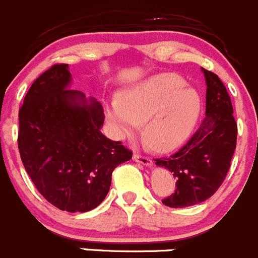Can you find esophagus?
I'll use <instances>...</instances> for the list:
<instances>
[{
	"label": "esophagus",
	"mask_w": 258,
	"mask_h": 258,
	"mask_svg": "<svg viewBox=\"0 0 258 258\" xmlns=\"http://www.w3.org/2000/svg\"><path fill=\"white\" fill-rule=\"evenodd\" d=\"M133 158H134L135 162L142 163L143 165H152V160H150L148 157H145V155L140 154V153H134Z\"/></svg>",
	"instance_id": "esophagus-1"
}]
</instances>
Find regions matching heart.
<instances>
[{
    "instance_id": "obj_1",
    "label": "heart",
    "mask_w": 258,
    "mask_h": 258,
    "mask_svg": "<svg viewBox=\"0 0 258 258\" xmlns=\"http://www.w3.org/2000/svg\"><path fill=\"white\" fill-rule=\"evenodd\" d=\"M175 74H162L124 90L105 103L106 116L119 138H129L144 121V137L155 149L182 144L195 128L201 98Z\"/></svg>"
}]
</instances>
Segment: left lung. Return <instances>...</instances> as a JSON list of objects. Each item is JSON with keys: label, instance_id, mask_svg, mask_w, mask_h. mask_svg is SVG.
<instances>
[{"label": "left lung", "instance_id": "8db88e82", "mask_svg": "<svg viewBox=\"0 0 258 258\" xmlns=\"http://www.w3.org/2000/svg\"><path fill=\"white\" fill-rule=\"evenodd\" d=\"M207 84L206 115L187 144L155 164L173 173L174 193L162 201L172 208L205 202L223 183L237 143V124L231 98L221 79L202 69Z\"/></svg>", "mask_w": 258, "mask_h": 258}]
</instances>
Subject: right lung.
Returning a JSON list of instances; mask_svg holds the SVG:
<instances>
[{
  "instance_id": "add662e5",
  "label": "right lung",
  "mask_w": 258,
  "mask_h": 258,
  "mask_svg": "<svg viewBox=\"0 0 258 258\" xmlns=\"http://www.w3.org/2000/svg\"><path fill=\"white\" fill-rule=\"evenodd\" d=\"M68 63L41 74L19 111V150L35 187L66 212H88L108 195L113 170L132 159L121 142L100 132L103 106L81 91L68 90Z\"/></svg>"
}]
</instances>
